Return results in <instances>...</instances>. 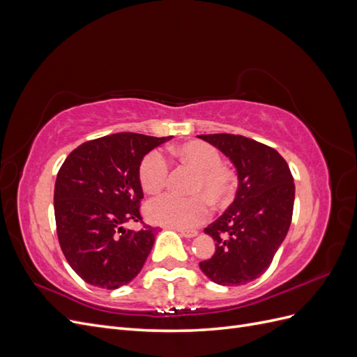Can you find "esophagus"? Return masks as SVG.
Masks as SVG:
<instances>
[{"label": "esophagus", "mask_w": 357, "mask_h": 357, "mask_svg": "<svg viewBox=\"0 0 357 357\" xmlns=\"http://www.w3.org/2000/svg\"><path fill=\"white\" fill-rule=\"evenodd\" d=\"M174 231L180 232L183 236H186V238H193V236L198 235V231H193V229H177V228H174Z\"/></svg>", "instance_id": "obj_1"}]
</instances>
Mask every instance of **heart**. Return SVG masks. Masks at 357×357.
<instances>
[{"label": "heart", "instance_id": "1", "mask_svg": "<svg viewBox=\"0 0 357 357\" xmlns=\"http://www.w3.org/2000/svg\"><path fill=\"white\" fill-rule=\"evenodd\" d=\"M185 164L197 171L193 192H202L189 198L177 195H162L147 205L150 220L177 229H192L210 215L208 196L214 204L228 202L234 193V174L223 167L219 150L204 142H188L172 149ZM168 160L158 150L150 152L139 164L138 177L146 193L155 195L164 189L168 177ZM205 195L208 196L204 197Z\"/></svg>", "mask_w": 357, "mask_h": 357}]
</instances>
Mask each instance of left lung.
Listing matches in <instances>:
<instances>
[{
  "label": "left lung",
  "instance_id": "obj_1",
  "mask_svg": "<svg viewBox=\"0 0 357 357\" xmlns=\"http://www.w3.org/2000/svg\"><path fill=\"white\" fill-rule=\"evenodd\" d=\"M229 158L238 176L234 202L204 232L215 252L199 262L201 271L222 286H240L271 265L290 228L295 183L275 149L232 134L198 135Z\"/></svg>",
  "mask_w": 357,
  "mask_h": 357
}]
</instances>
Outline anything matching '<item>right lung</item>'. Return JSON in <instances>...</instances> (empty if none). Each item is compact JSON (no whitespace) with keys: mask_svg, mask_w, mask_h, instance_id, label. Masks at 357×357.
Returning a JSON list of instances; mask_svg holds the SVG:
<instances>
[{"mask_svg":"<svg viewBox=\"0 0 357 357\" xmlns=\"http://www.w3.org/2000/svg\"><path fill=\"white\" fill-rule=\"evenodd\" d=\"M172 137L119 132L74 149L56 176L58 240L67 262L86 283L117 289L134 280L152 250L156 229H125L142 222L143 158Z\"/></svg>","mask_w":357,"mask_h":357,"instance_id":"right-lung-1","label":"right lung"}]
</instances>
